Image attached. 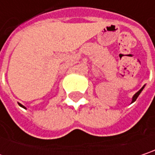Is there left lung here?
Instances as JSON below:
<instances>
[{
    "label": "left lung",
    "mask_w": 155,
    "mask_h": 155,
    "mask_svg": "<svg viewBox=\"0 0 155 155\" xmlns=\"http://www.w3.org/2000/svg\"><path fill=\"white\" fill-rule=\"evenodd\" d=\"M143 89H144V86H143V87H142V88H141V89H140V90L138 91V93H136V94H134V96L132 97V101H131V102H134V101H135L137 100V98L138 97V95L140 94V93L142 92V90H143Z\"/></svg>",
    "instance_id": "obj_1"
}]
</instances>
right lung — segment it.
<instances>
[{"mask_svg": "<svg viewBox=\"0 0 155 155\" xmlns=\"http://www.w3.org/2000/svg\"><path fill=\"white\" fill-rule=\"evenodd\" d=\"M18 105L20 106V107H24V108H26V107H24V106L22 105V104H20V103H18Z\"/></svg>", "mask_w": 155, "mask_h": 155, "instance_id": "right-lung-1", "label": "right lung"}]
</instances>
